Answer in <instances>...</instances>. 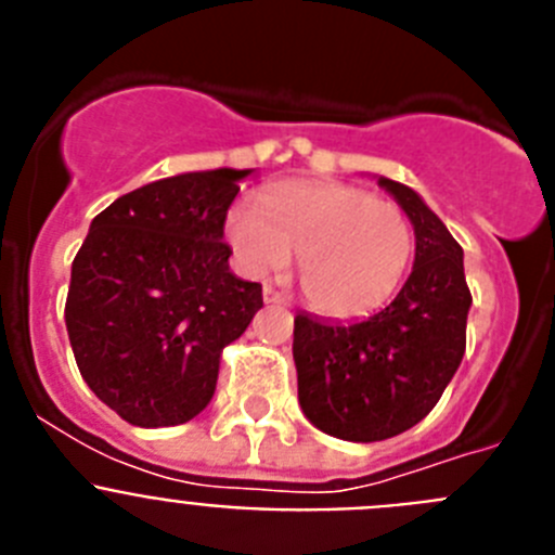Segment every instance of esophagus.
Returning <instances> with one entry per match:
<instances>
[{
  "label": "esophagus",
  "instance_id": "obj_1",
  "mask_svg": "<svg viewBox=\"0 0 555 555\" xmlns=\"http://www.w3.org/2000/svg\"><path fill=\"white\" fill-rule=\"evenodd\" d=\"M263 302H278V306H286V297L281 292H274L272 286H263Z\"/></svg>",
  "mask_w": 555,
  "mask_h": 555
}]
</instances>
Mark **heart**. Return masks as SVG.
<instances>
[{
    "label": "heart",
    "mask_w": 555,
    "mask_h": 555,
    "mask_svg": "<svg viewBox=\"0 0 555 555\" xmlns=\"http://www.w3.org/2000/svg\"><path fill=\"white\" fill-rule=\"evenodd\" d=\"M228 242L242 269L263 278L297 255L306 300L331 317H358L389 300L414 255V228L389 199L345 183H283L261 210L238 203Z\"/></svg>",
    "instance_id": "1"
}]
</instances>
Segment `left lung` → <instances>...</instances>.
Here are the masks:
<instances>
[{
  "label": "left lung",
  "instance_id": "obj_1",
  "mask_svg": "<svg viewBox=\"0 0 555 555\" xmlns=\"http://www.w3.org/2000/svg\"><path fill=\"white\" fill-rule=\"evenodd\" d=\"M409 214L414 269L395 300L361 322L294 317L302 414L347 442H380L430 414L467 347L473 306L464 249L409 185L380 178Z\"/></svg>",
  "mask_w": 555,
  "mask_h": 555
}]
</instances>
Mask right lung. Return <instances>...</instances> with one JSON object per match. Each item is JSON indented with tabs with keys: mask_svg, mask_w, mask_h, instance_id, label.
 <instances>
[{
	"mask_svg": "<svg viewBox=\"0 0 555 555\" xmlns=\"http://www.w3.org/2000/svg\"><path fill=\"white\" fill-rule=\"evenodd\" d=\"M249 169L185 171L107 205L72 263L66 331L80 375L139 428L183 425L210 403L222 350L263 306L222 242Z\"/></svg>",
	"mask_w": 555,
	"mask_h": 555,
	"instance_id": "obj_1",
	"label": "right lung"
}]
</instances>
